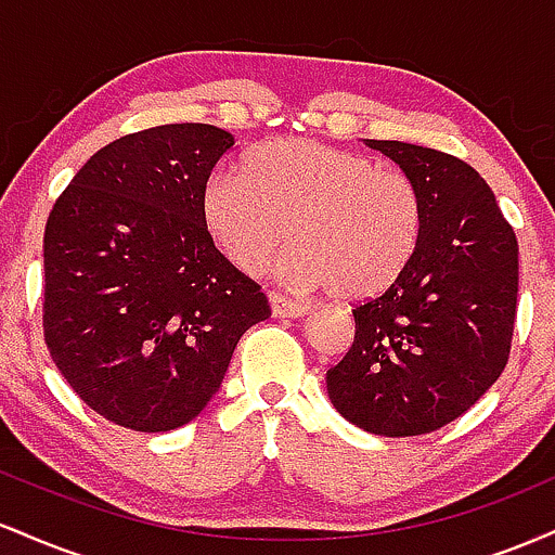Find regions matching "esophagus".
Masks as SVG:
<instances>
[{
	"label": "esophagus",
	"mask_w": 555,
	"mask_h": 555,
	"mask_svg": "<svg viewBox=\"0 0 555 555\" xmlns=\"http://www.w3.org/2000/svg\"><path fill=\"white\" fill-rule=\"evenodd\" d=\"M269 305H271V313L276 318H302L308 313V308H305L302 302H295V299L276 295V292H271L269 295Z\"/></svg>",
	"instance_id": "obj_1"
}]
</instances>
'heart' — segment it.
<instances>
[{
    "label": "heart",
    "instance_id": "heart-1",
    "mask_svg": "<svg viewBox=\"0 0 555 555\" xmlns=\"http://www.w3.org/2000/svg\"><path fill=\"white\" fill-rule=\"evenodd\" d=\"M201 221L227 263L263 266L292 289L360 299L384 292L415 253L423 201L404 171L305 138L258 145L245 171L219 167L201 188Z\"/></svg>",
    "mask_w": 555,
    "mask_h": 555
}]
</instances>
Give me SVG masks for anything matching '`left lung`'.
<instances>
[{
	"label": "left lung",
	"instance_id": "1",
	"mask_svg": "<svg viewBox=\"0 0 555 555\" xmlns=\"http://www.w3.org/2000/svg\"><path fill=\"white\" fill-rule=\"evenodd\" d=\"M365 145L417 184L423 224L404 271L352 310L354 341L326 388L362 430L423 436L464 415L506 367L519 245L493 190L462 158L401 140Z\"/></svg>",
	"mask_w": 555,
	"mask_h": 555
}]
</instances>
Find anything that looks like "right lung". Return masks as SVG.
I'll use <instances>...</instances> for the list:
<instances>
[{"label": "right lung", "mask_w": 555, "mask_h": 555, "mask_svg": "<svg viewBox=\"0 0 555 555\" xmlns=\"http://www.w3.org/2000/svg\"><path fill=\"white\" fill-rule=\"evenodd\" d=\"M234 145L214 125H158L88 158L43 232V336L73 391L114 425L182 428L271 315L208 240L201 188Z\"/></svg>", "instance_id": "right-lung-1"}]
</instances>
